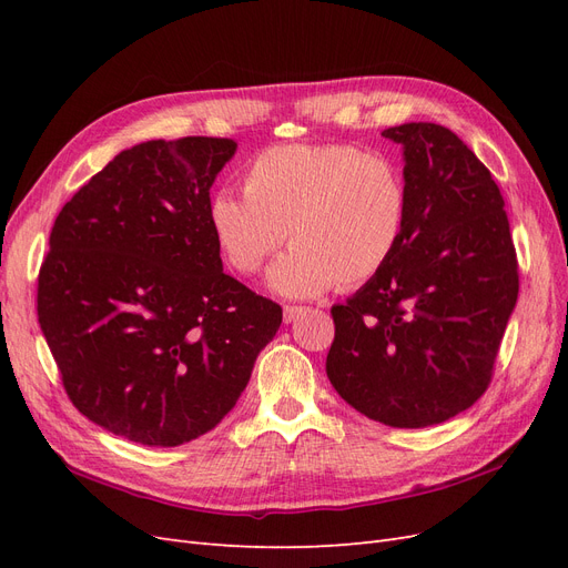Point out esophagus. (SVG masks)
Listing matches in <instances>:
<instances>
[{
  "label": "esophagus",
  "mask_w": 568,
  "mask_h": 568,
  "mask_svg": "<svg viewBox=\"0 0 568 568\" xmlns=\"http://www.w3.org/2000/svg\"><path fill=\"white\" fill-rule=\"evenodd\" d=\"M303 313H305L303 305H284V322H286V324L296 322Z\"/></svg>",
  "instance_id": "34e87169"
}]
</instances>
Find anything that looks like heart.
<instances>
[{
  "label": "heart",
  "mask_w": 568,
  "mask_h": 568,
  "mask_svg": "<svg viewBox=\"0 0 568 568\" xmlns=\"http://www.w3.org/2000/svg\"><path fill=\"white\" fill-rule=\"evenodd\" d=\"M407 213L400 168L353 144L270 146L248 161L244 194L217 189L205 209L222 261L239 274L261 270L284 239L294 244L267 274L288 298L369 282L400 246Z\"/></svg>",
  "instance_id": "obj_1"
}]
</instances>
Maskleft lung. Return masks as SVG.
Masks as SVG:
<instances>
[{"instance_id": "8db88e82", "label": "left lung", "mask_w": 568, "mask_h": 568, "mask_svg": "<svg viewBox=\"0 0 568 568\" xmlns=\"http://www.w3.org/2000/svg\"><path fill=\"white\" fill-rule=\"evenodd\" d=\"M382 134L403 146L407 225L384 270L332 307L326 376L365 417L424 428L486 393L519 265L500 189L453 130L405 123Z\"/></svg>"}]
</instances>
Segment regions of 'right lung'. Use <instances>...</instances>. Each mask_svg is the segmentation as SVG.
<instances>
[{
  "label": "right lung",
  "instance_id": "right-lung-1",
  "mask_svg": "<svg viewBox=\"0 0 568 568\" xmlns=\"http://www.w3.org/2000/svg\"><path fill=\"white\" fill-rule=\"evenodd\" d=\"M220 136L151 140L68 201L49 234L38 320L71 403L106 432L173 448L215 428L282 307L222 272L211 186Z\"/></svg>",
  "mask_w": 568,
  "mask_h": 568
}]
</instances>
